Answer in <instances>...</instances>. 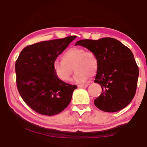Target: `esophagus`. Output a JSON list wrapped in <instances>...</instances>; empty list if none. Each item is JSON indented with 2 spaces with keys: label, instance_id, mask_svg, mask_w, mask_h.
<instances>
[{
  "label": "esophagus",
  "instance_id": "obj_1",
  "mask_svg": "<svg viewBox=\"0 0 147 147\" xmlns=\"http://www.w3.org/2000/svg\"><path fill=\"white\" fill-rule=\"evenodd\" d=\"M88 86V84H81V85H78V86L79 87V88H86V87H87Z\"/></svg>",
  "mask_w": 147,
  "mask_h": 147
}]
</instances>
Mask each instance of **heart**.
Wrapping results in <instances>:
<instances>
[{
  "mask_svg": "<svg viewBox=\"0 0 147 147\" xmlns=\"http://www.w3.org/2000/svg\"><path fill=\"white\" fill-rule=\"evenodd\" d=\"M99 61L94 52L80 47H72L65 51L62 59L53 62V69L59 79L68 82L74 71V80L78 83L85 82L90 76L97 73Z\"/></svg>",
  "mask_w": 147,
  "mask_h": 147,
  "instance_id": "obj_1",
  "label": "heart"
}]
</instances>
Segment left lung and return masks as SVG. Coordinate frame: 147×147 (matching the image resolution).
I'll return each instance as SVG.
<instances>
[{
    "label": "left lung",
    "mask_w": 147,
    "mask_h": 147,
    "mask_svg": "<svg viewBox=\"0 0 147 147\" xmlns=\"http://www.w3.org/2000/svg\"><path fill=\"white\" fill-rule=\"evenodd\" d=\"M81 45L96 55L99 67L94 82L102 87V93L94 100L100 110L115 112L126 107L135 95L138 67L131 50L119 40L103 38L81 40Z\"/></svg>",
    "instance_id": "obj_1"
}]
</instances>
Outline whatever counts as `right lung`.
Here are the masks:
<instances>
[{"instance_id": "1", "label": "right lung", "mask_w": 147, "mask_h": 147, "mask_svg": "<svg viewBox=\"0 0 147 147\" xmlns=\"http://www.w3.org/2000/svg\"><path fill=\"white\" fill-rule=\"evenodd\" d=\"M76 38L69 36L26 46L16 61L18 92L37 113L54 115L69 104L77 86L59 80L53 69V62Z\"/></svg>"}]
</instances>
